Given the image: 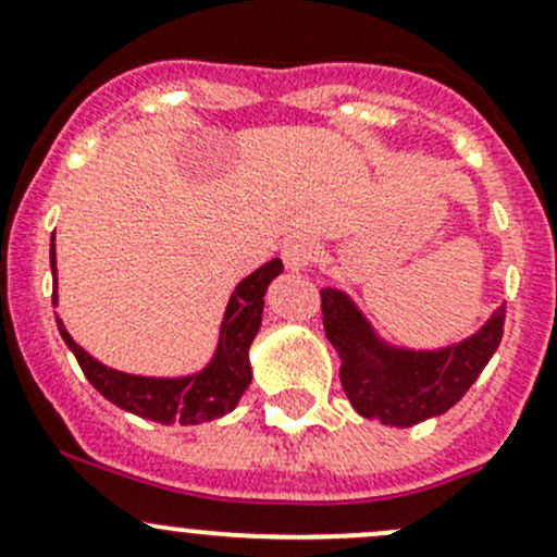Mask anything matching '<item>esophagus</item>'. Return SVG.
Masks as SVG:
<instances>
[{
    "instance_id": "esophagus-1",
    "label": "esophagus",
    "mask_w": 557,
    "mask_h": 557,
    "mask_svg": "<svg viewBox=\"0 0 557 557\" xmlns=\"http://www.w3.org/2000/svg\"><path fill=\"white\" fill-rule=\"evenodd\" d=\"M314 256H318V243L307 234H299L283 245V261L290 272H305L314 261Z\"/></svg>"
}]
</instances>
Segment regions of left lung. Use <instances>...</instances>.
Here are the masks:
<instances>
[{
    "label": "left lung",
    "mask_w": 557,
    "mask_h": 557,
    "mask_svg": "<svg viewBox=\"0 0 557 557\" xmlns=\"http://www.w3.org/2000/svg\"><path fill=\"white\" fill-rule=\"evenodd\" d=\"M320 299L325 336L342 358L339 380L352 409L393 429H409L455 407L502 345L507 318V307H498L476 334L455 345L407 350L387 345L345 290L323 288Z\"/></svg>",
    "instance_id": "1"
}]
</instances>
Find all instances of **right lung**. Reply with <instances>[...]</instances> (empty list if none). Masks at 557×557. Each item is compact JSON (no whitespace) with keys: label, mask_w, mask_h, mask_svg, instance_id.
Wrapping results in <instances>:
<instances>
[{"label":"right lung","mask_w":557,"mask_h":557,"mask_svg":"<svg viewBox=\"0 0 557 557\" xmlns=\"http://www.w3.org/2000/svg\"><path fill=\"white\" fill-rule=\"evenodd\" d=\"M50 272H53L55 307L59 305V294H55V245H50ZM280 272H283V261L272 258L252 274H247L243 283L234 288L226 312H223L215 356L210 358V363L201 372L185 374V377H143V374H126L104 367L102 361L88 356L72 339L61 318H55V323H59L61 339L75 352L86 380L102 393L107 401L164 425L207 423V420L223 418V414L232 412L247 391V385H250V345L256 339L258 329H261L263 296H267L269 283Z\"/></svg>","instance_id":"right-lung-1"}]
</instances>
